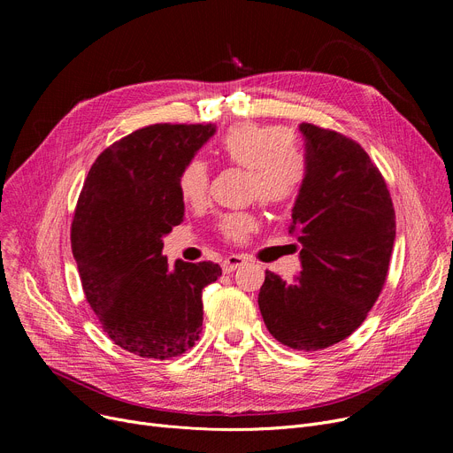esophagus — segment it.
I'll use <instances>...</instances> for the list:
<instances>
[{
  "mask_svg": "<svg viewBox=\"0 0 453 453\" xmlns=\"http://www.w3.org/2000/svg\"><path fill=\"white\" fill-rule=\"evenodd\" d=\"M242 265H244V257L242 255H227L224 258V263H222V270H224V273H231V272H234L236 268L242 266Z\"/></svg>",
  "mask_w": 453,
  "mask_h": 453,
  "instance_id": "esophagus-1",
  "label": "esophagus"
}]
</instances>
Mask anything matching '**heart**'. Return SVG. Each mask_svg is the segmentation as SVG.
<instances>
[{"mask_svg":"<svg viewBox=\"0 0 453 453\" xmlns=\"http://www.w3.org/2000/svg\"><path fill=\"white\" fill-rule=\"evenodd\" d=\"M220 156L248 171V195L263 205L282 207L297 198L306 181V159L280 127L244 123L227 130L219 142ZM211 171L205 161L190 159L178 174V193L190 207L207 202ZM250 212L224 214L219 231L227 241L241 242L255 229Z\"/></svg>","mask_w":453,"mask_h":453,"instance_id":"heart-1","label":"heart"}]
</instances>
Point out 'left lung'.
<instances>
[{"label":"left lung","instance_id":"obj_1","mask_svg":"<svg viewBox=\"0 0 453 453\" xmlns=\"http://www.w3.org/2000/svg\"><path fill=\"white\" fill-rule=\"evenodd\" d=\"M306 181L292 209L301 273L266 270L258 308L270 334L296 350H319L358 328L376 303L395 244V209L384 176L350 137L311 123Z\"/></svg>","mask_w":453,"mask_h":453}]
</instances>
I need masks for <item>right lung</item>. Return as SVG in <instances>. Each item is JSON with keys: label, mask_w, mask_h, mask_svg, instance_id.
<instances>
[{"label": "right lung", "mask_w": 453, "mask_h": 453, "mask_svg": "<svg viewBox=\"0 0 453 453\" xmlns=\"http://www.w3.org/2000/svg\"><path fill=\"white\" fill-rule=\"evenodd\" d=\"M214 125H150L108 147L88 173L71 224L82 290L108 338L141 358L171 360L202 332V290L214 263L163 257V236L183 222L181 166Z\"/></svg>", "instance_id": "right-lung-1"}]
</instances>
